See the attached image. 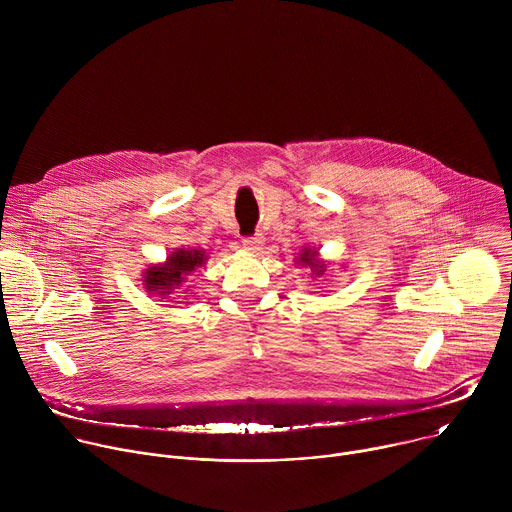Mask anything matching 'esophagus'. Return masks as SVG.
<instances>
[{"instance_id":"1","label":"esophagus","mask_w":512,"mask_h":512,"mask_svg":"<svg viewBox=\"0 0 512 512\" xmlns=\"http://www.w3.org/2000/svg\"><path fill=\"white\" fill-rule=\"evenodd\" d=\"M263 243H265V239H263L261 235H255V237L245 239V241H243V247H245V251H249V253H259V251L263 249Z\"/></svg>"}]
</instances>
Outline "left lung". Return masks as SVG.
I'll return each mask as SVG.
<instances>
[{
  "label": "left lung",
  "mask_w": 512,
  "mask_h": 512,
  "mask_svg": "<svg viewBox=\"0 0 512 512\" xmlns=\"http://www.w3.org/2000/svg\"><path fill=\"white\" fill-rule=\"evenodd\" d=\"M296 259H298L300 265H304V267H308V269L312 271V277H322V275L326 273V267H328V265H326V261L320 259L318 249L304 247L302 253H300V257H296Z\"/></svg>",
  "instance_id": "left-lung-1"
}]
</instances>
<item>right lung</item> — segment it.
<instances>
[{
	"label": "right lung",
	"mask_w": 512,
	"mask_h": 512,
	"mask_svg": "<svg viewBox=\"0 0 512 512\" xmlns=\"http://www.w3.org/2000/svg\"><path fill=\"white\" fill-rule=\"evenodd\" d=\"M208 255L202 249L182 247L174 249L164 263H152L150 267L143 269V287L148 291L150 298H162L170 300L182 291H188L186 283L188 277L206 265ZM172 302V300H170Z\"/></svg>",
	"instance_id": "right-lung-1"
}]
</instances>
